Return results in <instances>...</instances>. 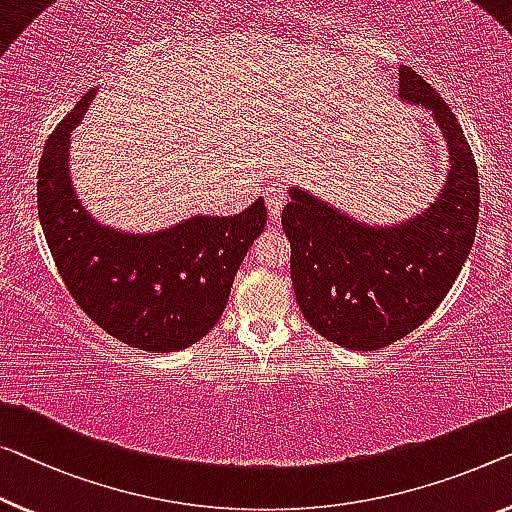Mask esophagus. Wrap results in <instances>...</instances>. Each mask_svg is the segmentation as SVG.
<instances>
[{"label":"esophagus","instance_id":"esophagus-1","mask_svg":"<svg viewBox=\"0 0 512 512\" xmlns=\"http://www.w3.org/2000/svg\"><path fill=\"white\" fill-rule=\"evenodd\" d=\"M264 197H266V209H269V218L276 223L282 213V207H285V202H287L285 188H282L280 183H271V186L266 188Z\"/></svg>","mask_w":512,"mask_h":512}]
</instances>
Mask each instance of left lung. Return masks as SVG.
I'll list each match as a JSON object with an SVG mask.
<instances>
[{"instance_id":"1","label":"left lung","mask_w":512,"mask_h":512,"mask_svg":"<svg viewBox=\"0 0 512 512\" xmlns=\"http://www.w3.org/2000/svg\"><path fill=\"white\" fill-rule=\"evenodd\" d=\"M400 98L432 114L448 149L444 186L421 213L365 223L301 186H289L282 209L305 322L354 352L391 345L437 310L471 253L478 225V170L460 121L409 66L400 68Z\"/></svg>"}]
</instances>
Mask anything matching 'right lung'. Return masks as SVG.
<instances>
[{
	"instance_id": "add662e5",
	"label": "right lung",
	"mask_w": 512,
	"mask_h": 512,
	"mask_svg": "<svg viewBox=\"0 0 512 512\" xmlns=\"http://www.w3.org/2000/svg\"><path fill=\"white\" fill-rule=\"evenodd\" d=\"M87 91L48 137L38 163V218L68 292L114 338L149 354L202 340L264 232L262 197L234 216H190L156 232L105 225L75 193L71 133L94 103Z\"/></svg>"
}]
</instances>
